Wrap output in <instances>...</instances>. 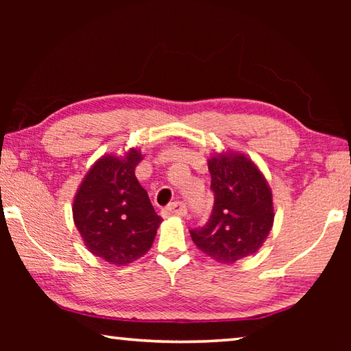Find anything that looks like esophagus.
Masks as SVG:
<instances>
[{"label": "esophagus", "mask_w": 351, "mask_h": 351, "mask_svg": "<svg viewBox=\"0 0 351 351\" xmlns=\"http://www.w3.org/2000/svg\"><path fill=\"white\" fill-rule=\"evenodd\" d=\"M164 215H178V217H186L187 215V206L181 203V201H175L170 203L164 209Z\"/></svg>", "instance_id": "34e87169"}]
</instances>
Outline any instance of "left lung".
I'll return each instance as SVG.
<instances>
[{"instance_id": "left-lung-1", "label": "left lung", "mask_w": 351, "mask_h": 351, "mask_svg": "<svg viewBox=\"0 0 351 351\" xmlns=\"http://www.w3.org/2000/svg\"><path fill=\"white\" fill-rule=\"evenodd\" d=\"M212 213L203 226L190 229L198 249L219 263L247 257L266 240L274 221L272 193L263 175L243 154L209 161Z\"/></svg>"}]
</instances>
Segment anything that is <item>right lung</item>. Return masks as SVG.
<instances>
[{"mask_svg": "<svg viewBox=\"0 0 351 351\" xmlns=\"http://www.w3.org/2000/svg\"><path fill=\"white\" fill-rule=\"evenodd\" d=\"M142 156H104L83 180L74 199V223L86 247L111 265H127L153 245L162 218L134 175Z\"/></svg>", "mask_w": 351, "mask_h": 351, "instance_id": "right-lung-1", "label": "right lung"}]
</instances>
